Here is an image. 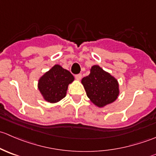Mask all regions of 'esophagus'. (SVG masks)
<instances>
[{
  "mask_svg": "<svg viewBox=\"0 0 156 156\" xmlns=\"http://www.w3.org/2000/svg\"><path fill=\"white\" fill-rule=\"evenodd\" d=\"M81 77H82L81 74H78V75H75V78H76V79L78 80V81H80V80L81 79Z\"/></svg>",
  "mask_w": 156,
  "mask_h": 156,
  "instance_id": "esophagus-1",
  "label": "esophagus"
}]
</instances>
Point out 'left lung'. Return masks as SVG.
I'll return each instance as SVG.
<instances>
[{
    "instance_id": "left-lung-1",
    "label": "left lung",
    "mask_w": 156,
    "mask_h": 156,
    "mask_svg": "<svg viewBox=\"0 0 156 156\" xmlns=\"http://www.w3.org/2000/svg\"><path fill=\"white\" fill-rule=\"evenodd\" d=\"M81 83L88 98L98 107L113 103L119 97L117 79L97 65L91 67L90 75L83 78Z\"/></svg>"
}]
</instances>
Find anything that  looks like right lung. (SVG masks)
<instances>
[{
  "label": "right lung",
  "mask_w": 156,
  "mask_h": 156,
  "mask_svg": "<svg viewBox=\"0 0 156 156\" xmlns=\"http://www.w3.org/2000/svg\"><path fill=\"white\" fill-rule=\"evenodd\" d=\"M69 71L59 65H55L38 80V90L46 101L57 103L66 95L69 84L74 81Z\"/></svg>",
  "instance_id": "obj_1"
}]
</instances>
